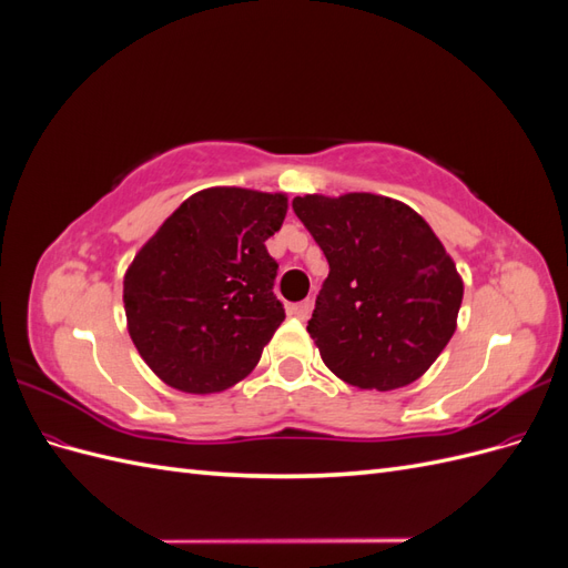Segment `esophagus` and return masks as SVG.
<instances>
[{
	"label": "esophagus",
	"mask_w": 568,
	"mask_h": 568,
	"mask_svg": "<svg viewBox=\"0 0 568 568\" xmlns=\"http://www.w3.org/2000/svg\"><path fill=\"white\" fill-rule=\"evenodd\" d=\"M311 313H313V303L311 301H301V303L288 305V315L301 320V322H305L307 317H311Z\"/></svg>",
	"instance_id": "1"
}]
</instances>
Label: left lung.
Segmentation results:
<instances>
[{
	"mask_svg": "<svg viewBox=\"0 0 568 568\" xmlns=\"http://www.w3.org/2000/svg\"><path fill=\"white\" fill-rule=\"evenodd\" d=\"M294 213L329 263L307 334L338 379L367 390L417 382L455 334L462 277L426 220L376 194H307Z\"/></svg>",
	"mask_w": 568,
	"mask_h": 568,
	"instance_id": "obj_1",
	"label": "left lung"
}]
</instances>
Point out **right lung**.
Wrapping results in <instances>:
<instances>
[{"mask_svg":"<svg viewBox=\"0 0 568 568\" xmlns=\"http://www.w3.org/2000/svg\"><path fill=\"white\" fill-rule=\"evenodd\" d=\"M284 194L213 186L189 196L134 255L123 301L132 343L153 374L184 393L242 382L284 322L277 261Z\"/></svg>","mask_w":568,"mask_h":568,"instance_id":"right-lung-1","label":"right lung"}]
</instances>
